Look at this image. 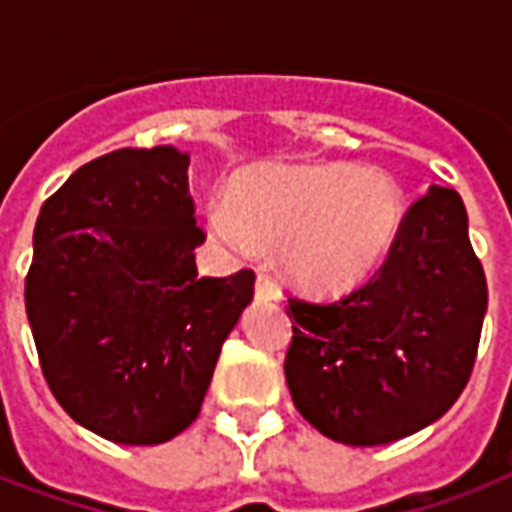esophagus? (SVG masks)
Returning <instances> with one entry per match:
<instances>
[{
    "label": "esophagus",
    "mask_w": 512,
    "mask_h": 512,
    "mask_svg": "<svg viewBox=\"0 0 512 512\" xmlns=\"http://www.w3.org/2000/svg\"><path fill=\"white\" fill-rule=\"evenodd\" d=\"M255 295H257V300H279V287L273 284L271 276H265V273H257Z\"/></svg>",
    "instance_id": "esophagus-1"
}]
</instances>
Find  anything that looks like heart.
I'll list each match as a JSON object with an SVG mask.
<instances>
[{"label": "heart", "instance_id": "1", "mask_svg": "<svg viewBox=\"0 0 512 512\" xmlns=\"http://www.w3.org/2000/svg\"><path fill=\"white\" fill-rule=\"evenodd\" d=\"M404 220V196L388 172L353 164H271L233 183L209 228L236 252L281 244L289 279L311 292H345L388 257Z\"/></svg>", "mask_w": 512, "mask_h": 512}]
</instances>
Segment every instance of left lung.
Segmentation results:
<instances>
[{"instance_id":"8db88e82","label":"left lung","mask_w":512,"mask_h":512,"mask_svg":"<svg viewBox=\"0 0 512 512\" xmlns=\"http://www.w3.org/2000/svg\"><path fill=\"white\" fill-rule=\"evenodd\" d=\"M486 303L465 204L433 185L366 284L329 303L289 297L284 374L297 412L340 444L412 436L468 385Z\"/></svg>"}]
</instances>
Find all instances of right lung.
I'll return each mask as SVG.
<instances>
[{
  "label": "right lung",
  "mask_w": 512,
  "mask_h": 512,
  "mask_svg": "<svg viewBox=\"0 0 512 512\" xmlns=\"http://www.w3.org/2000/svg\"><path fill=\"white\" fill-rule=\"evenodd\" d=\"M188 154L119 148L44 201L26 313L44 380L92 433L164 444L199 417L255 273L199 279Z\"/></svg>",
  "instance_id": "add662e5"
}]
</instances>
